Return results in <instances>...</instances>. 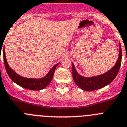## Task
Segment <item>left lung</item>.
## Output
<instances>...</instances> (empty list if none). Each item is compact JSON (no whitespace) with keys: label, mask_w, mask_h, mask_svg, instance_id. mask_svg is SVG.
I'll return each instance as SVG.
<instances>
[{"label":"left lung","mask_w":127,"mask_h":127,"mask_svg":"<svg viewBox=\"0 0 127 127\" xmlns=\"http://www.w3.org/2000/svg\"><path fill=\"white\" fill-rule=\"evenodd\" d=\"M122 59V51L121 44H119V53L116 63L111 70L108 71L104 74H101L99 76H93L86 78L77 72L76 70L74 64H72V76L74 82L80 89L86 91H92L102 88L110 84L115 78L117 76L120 68Z\"/></svg>","instance_id":"left-lung-1"}]
</instances>
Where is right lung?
Wrapping results in <instances>:
<instances>
[{"instance_id":"right-lung-1","label":"right lung","mask_w":127,"mask_h":127,"mask_svg":"<svg viewBox=\"0 0 127 127\" xmlns=\"http://www.w3.org/2000/svg\"><path fill=\"white\" fill-rule=\"evenodd\" d=\"M3 57H4L5 68H6L8 76L11 78V80L21 87L34 91H39L43 89L46 88L47 85H49V83L51 82V81L53 79V74H54L55 70L56 69V67L59 64V63L53 66V68L49 70V72L47 73L46 76H44L42 78H40V79H34V78H24V77L19 76L9 66L6 61V55H5L4 47V49H3Z\"/></svg>"}]
</instances>
